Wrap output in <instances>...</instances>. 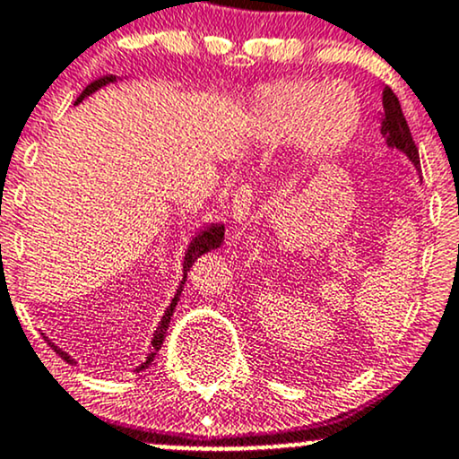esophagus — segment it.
Wrapping results in <instances>:
<instances>
[{"instance_id":"esophagus-1","label":"esophagus","mask_w":459,"mask_h":459,"mask_svg":"<svg viewBox=\"0 0 459 459\" xmlns=\"http://www.w3.org/2000/svg\"><path fill=\"white\" fill-rule=\"evenodd\" d=\"M253 199H255V193H253L251 186H240L238 191L234 193V202H231V217H234V221L240 225V228H245V225L251 221Z\"/></svg>"}]
</instances>
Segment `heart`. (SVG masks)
Instances as JSON below:
<instances>
[{
	"label": "heart",
	"instance_id": "heart-1",
	"mask_svg": "<svg viewBox=\"0 0 459 459\" xmlns=\"http://www.w3.org/2000/svg\"><path fill=\"white\" fill-rule=\"evenodd\" d=\"M363 107L352 85L325 79H285L255 94L249 131L260 143L296 139L305 154L328 156L352 142Z\"/></svg>",
	"mask_w": 459,
	"mask_h": 459
}]
</instances>
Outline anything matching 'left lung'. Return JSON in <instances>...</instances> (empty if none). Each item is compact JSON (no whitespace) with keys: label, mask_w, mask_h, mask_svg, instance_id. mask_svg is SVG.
I'll return each mask as SVG.
<instances>
[{"label":"left lung","mask_w":459,"mask_h":459,"mask_svg":"<svg viewBox=\"0 0 459 459\" xmlns=\"http://www.w3.org/2000/svg\"><path fill=\"white\" fill-rule=\"evenodd\" d=\"M382 107H385V116H382V134H385L386 145L389 148L402 150L417 169H421V160H419V150L414 143L411 128H408L406 117L402 113V105L397 96L393 94L391 88H385L382 91Z\"/></svg>","instance_id":"obj_1"}]
</instances>
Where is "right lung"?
I'll use <instances>...</instances> for the list:
<instances>
[{
    "label": "right lung",
    "mask_w": 459,
    "mask_h": 459,
    "mask_svg": "<svg viewBox=\"0 0 459 459\" xmlns=\"http://www.w3.org/2000/svg\"><path fill=\"white\" fill-rule=\"evenodd\" d=\"M113 81H116V77H113V74H109V77H100V79L91 81V83L88 85V88H85L83 91H81V94H79V99L74 100V105H79V102L83 100L85 96H90L91 91H96V90L102 88V85H107V83H113ZM223 234H225V228H223V223H212V225H208L206 230H202V231H199V234L195 236V238L191 240V245H188V249H186V253H185V266H182V268H185V277H182V283H180V288H178V292H176V296H174V300H171V305L167 307L165 316L160 317L159 326H156V331H154V337H152V346H150V348H152V350H150L148 359H145V363H143L142 368H139L137 371H143L145 368H148V365L152 363V360H154L156 352H159L160 346H163V342H165V333H167V328H169L171 316H174V309H176L178 300H180L182 285H185V281H186V273L191 271L193 262H195L199 255H204V253H208V251H212V249H217V247H221V242H223ZM47 342H48V339H47ZM48 346H51L53 350H56V352L59 354V357H62L64 360H66V363H74V359L70 357V354L64 352V350H59V348L56 346V343H51V342H48Z\"/></svg>",
    "instance_id": "1"
}]
</instances>
